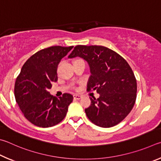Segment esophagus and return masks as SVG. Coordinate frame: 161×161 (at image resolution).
<instances>
[{"instance_id":"esophagus-1","label":"esophagus","mask_w":161,"mask_h":161,"mask_svg":"<svg viewBox=\"0 0 161 161\" xmlns=\"http://www.w3.org/2000/svg\"><path fill=\"white\" fill-rule=\"evenodd\" d=\"M73 98H74L75 100H80L81 98V96L79 95H73Z\"/></svg>"}]
</instances>
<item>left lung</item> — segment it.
<instances>
[{"label": "left lung", "instance_id": "obj_1", "mask_svg": "<svg viewBox=\"0 0 161 161\" xmlns=\"http://www.w3.org/2000/svg\"><path fill=\"white\" fill-rule=\"evenodd\" d=\"M77 56L90 67L88 91L96 90L100 95L97 99L90 97L91 104L85 109L87 117L100 127L118 125L136 101L137 85L133 70L125 58L105 47L78 45L68 58Z\"/></svg>", "mask_w": 161, "mask_h": 161}]
</instances>
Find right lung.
Listing matches in <instances>:
<instances>
[{
  "mask_svg": "<svg viewBox=\"0 0 161 161\" xmlns=\"http://www.w3.org/2000/svg\"><path fill=\"white\" fill-rule=\"evenodd\" d=\"M73 46H53L39 51L25 62L15 83V97L25 118L39 127H51L66 117L73 97H56L48 91L56 82L57 68Z\"/></svg>",
  "mask_w": 161,
  "mask_h": 161,
  "instance_id": "obj_1",
  "label": "right lung"
}]
</instances>
